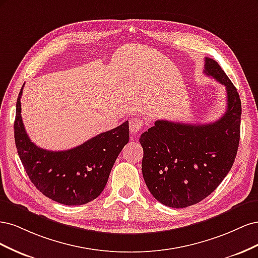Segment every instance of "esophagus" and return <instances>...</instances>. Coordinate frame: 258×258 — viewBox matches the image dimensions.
Returning a JSON list of instances; mask_svg holds the SVG:
<instances>
[{
    "label": "esophagus",
    "instance_id": "34e87169",
    "mask_svg": "<svg viewBox=\"0 0 258 258\" xmlns=\"http://www.w3.org/2000/svg\"><path fill=\"white\" fill-rule=\"evenodd\" d=\"M144 120L141 117H132L129 120V130L131 134H137L144 126Z\"/></svg>",
    "mask_w": 258,
    "mask_h": 258
}]
</instances>
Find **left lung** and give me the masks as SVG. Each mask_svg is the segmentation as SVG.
<instances>
[{"label":"left lung","instance_id":"1","mask_svg":"<svg viewBox=\"0 0 258 258\" xmlns=\"http://www.w3.org/2000/svg\"><path fill=\"white\" fill-rule=\"evenodd\" d=\"M205 74L226 87L227 110L220 119L204 124L156 120L140 138L145 184L156 200L170 208L207 198L228 174L237 155L239 93L215 60L206 58Z\"/></svg>","mask_w":258,"mask_h":258}]
</instances>
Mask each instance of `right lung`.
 Returning <instances> with one entry per match:
<instances>
[{"mask_svg": "<svg viewBox=\"0 0 258 258\" xmlns=\"http://www.w3.org/2000/svg\"><path fill=\"white\" fill-rule=\"evenodd\" d=\"M22 89L23 86L16 104L15 143L31 182L46 197L66 206H81L96 199L104 189L116 158L129 142V122L71 150H43L31 142L23 126Z\"/></svg>", "mask_w": 258, "mask_h": 258, "instance_id": "1", "label": "right lung"}]
</instances>
